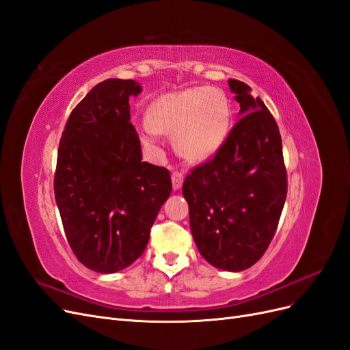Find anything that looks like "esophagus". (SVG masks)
<instances>
[{"label": "esophagus", "mask_w": 350, "mask_h": 350, "mask_svg": "<svg viewBox=\"0 0 350 350\" xmlns=\"http://www.w3.org/2000/svg\"><path fill=\"white\" fill-rule=\"evenodd\" d=\"M184 184V174L183 172H178V171H174L172 172V187L174 189H179L180 187H183Z\"/></svg>", "instance_id": "esophagus-1"}]
</instances>
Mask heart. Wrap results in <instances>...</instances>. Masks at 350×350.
I'll return each instance as SVG.
<instances>
[{
  "label": "heart",
  "mask_w": 350,
  "mask_h": 350,
  "mask_svg": "<svg viewBox=\"0 0 350 350\" xmlns=\"http://www.w3.org/2000/svg\"><path fill=\"white\" fill-rule=\"evenodd\" d=\"M139 126L142 142L156 148L159 133L174 135V148L189 162H202L219 150L230 126V108L217 88H189L167 94L148 110Z\"/></svg>",
  "instance_id": "1"
}]
</instances>
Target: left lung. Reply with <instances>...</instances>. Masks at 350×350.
<instances>
[{
    "mask_svg": "<svg viewBox=\"0 0 350 350\" xmlns=\"http://www.w3.org/2000/svg\"><path fill=\"white\" fill-rule=\"evenodd\" d=\"M239 120L214 159L183 185L194 242L213 267L240 272L255 265L276 232L286 198L278 124L250 87L228 79Z\"/></svg>",
    "mask_w": 350,
    "mask_h": 350,
    "instance_id": "left-lung-1",
    "label": "left lung"
}]
</instances>
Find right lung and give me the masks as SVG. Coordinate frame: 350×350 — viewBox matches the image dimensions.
Wrapping results in <instances>:
<instances>
[{
    "label": "right lung",
    "instance_id": "1",
    "mask_svg": "<svg viewBox=\"0 0 350 350\" xmlns=\"http://www.w3.org/2000/svg\"><path fill=\"white\" fill-rule=\"evenodd\" d=\"M133 79H105L70 113L60 137L55 198L72 252L87 268L114 273L144 252L171 196L166 167L142 161L130 123Z\"/></svg>",
    "mask_w": 350,
    "mask_h": 350
}]
</instances>
